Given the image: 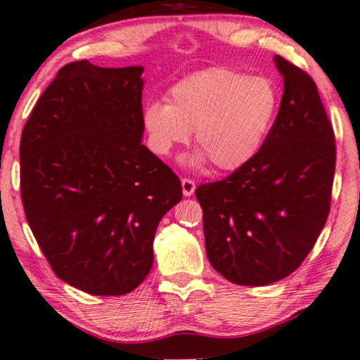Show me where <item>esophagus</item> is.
Here are the masks:
<instances>
[{
	"label": "esophagus",
	"mask_w": 360,
	"mask_h": 360,
	"mask_svg": "<svg viewBox=\"0 0 360 360\" xmlns=\"http://www.w3.org/2000/svg\"><path fill=\"white\" fill-rule=\"evenodd\" d=\"M181 190H184V195L185 196H191L193 193H195V190H196L195 180H191V179H184V180H181Z\"/></svg>",
	"instance_id": "1"
}]
</instances>
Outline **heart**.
I'll list each match as a JSON object with an SVG mask.
<instances>
[{
    "instance_id": "b5f03b06",
    "label": "heart",
    "mask_w": 360,
    "mask_h": 360,
    "mask_svg": "<svg viewBox=\"0 0 360 360\" xmlns=\"http://www.w3.org/2000/svg\"><path fill=\"white\" fill-rule=\"evenodd\" d=\"M278 107V91L266 77L214 68L172 86L167 103L146 107L144 127L158 154H169L193 129L200 149L186 165L201 167L210 159L219 170H237L262 149Z\"/></svg>"
}]
</instances>
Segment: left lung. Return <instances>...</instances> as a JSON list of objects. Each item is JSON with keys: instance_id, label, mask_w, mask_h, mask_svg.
<instances>
[{"instance_id": "obj_1", "label": "left lung", "mask_w": 360, "mask_h": 360, "mask_svg": "<svg viewBox=\"0 0 360 360\" xmlns=\"http://www.w3.org/2000/svg\"><path fill=\"white\" fill-rule=\"evenodd\" d=\"M284 94L258 154L227 179L196 188L206 255L240 285H268L300 266L325 227L335 133L314 79L276 55Z\"/></svg>"}]
</instances>
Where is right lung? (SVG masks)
Listing matches in <instances>:
<instances>
[{
    "instance_id": "obj_1",
    "label": "right lung",
    "mask_w": 360,
    "mask_h": 360,
    "mask_svg": "<svg viewBox=\"0 0 360 360\" xmlns=\"http://www.w3.org/2000/svg\"><path fill=\"white\" fill-rule=\"evenodd\" d=\"M143 66L65 65L20 136V196L51 269L92 295L131 292L153 268L181 184L143 141Z\"/></svg>"
}]
</instances>
